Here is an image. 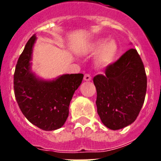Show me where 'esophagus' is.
Masks as SVG:
<instances>
[{
    "mask_svg": "<svg viewBox=\"0 0 161 161\" xmlns=\"http://www.w3.org/2000/svg\"><path fill=\"white\" fill-rule=\"evenodd\" d=\"M83 79H84V81H90L91 79H92V78H91L90 74L86 73L85 75H84V77H83Z\"/></svg>",
    "mask_w": 161,
    "mask_h": 161,
    "instance_id": "esophagus-1",
    "label": "esophagus"
}]
</instances>
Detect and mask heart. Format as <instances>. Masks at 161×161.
Returning <instances> with one entry per match:
<instances>
[{
  "instance_id": "heart-1",
  "label": "heart",
  "mask_w": 161,
  "mask_h": 161,
  "mask_svg": "<svg viewBox=\"0 0 161 161\" xmlns=\"http://www.w3.org/2000/svg\"><path fill=\"white\" fill-rule=\"evenodd\" d=\"M87 51L90 54H97L96 62L101 66L112 64L119 52V46L114 40L98 38L91 42L87 47Z\"/></svg>"
}]
</instances>
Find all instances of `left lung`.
Instances as JSON below:
<instances>
[{
	"instance_id": "8db88e82",
	"label": "left lung",
	"mask_w": 161,
	"mask_h": 161,
	"mask_svg": "<svg viewBox=\"0 0 161 161\" xmlns=\"http://www.w3.org/2000/svg\"><path fill=\"white\" fill-rule=\"evenodd\" d=\"M97 90L96 105L106 127L117 130L131 125L145 102L147 77L138 52L128 50L104 74L93 78Z\"/></svg>"
}]
</instances>
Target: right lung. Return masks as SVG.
<instances>
[{
    "label": "right lung",
    "mask_w": 161,
    "mask_h": 161,
    "mask_svg": "<svg viewBox=\"0 0 161 161\" xmlns=\"http://www.w3.org/2000/svg\"><path fill=\"white\" fill-rule=\"evenodd\" d=\"M33 35L20 55L14 73V93L20 109L29 122L46 131L58 130L68 117L69 104L83 74H63L53 80L37 78L31 70Z\"/></svg>",
    "instance_id": "1"
}]
</instances>
